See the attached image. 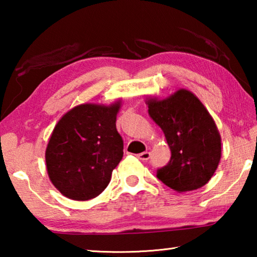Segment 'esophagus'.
<instances>
[{"instance_id":"esophagus-1","label":"esophagus","mask_w":257,"mask_h":257,"mask_svg":"<svg viewBox=\"0 0 257 257\" xmlns=\"http://www.w3.org/2000/svg\"><path fill=\"white\" fill-rule=\"evenodd\" d=\"M137 158L142 161H147L151 158V153L150 152H143L141 154H137Z\"/></svg>"}]
</instances>
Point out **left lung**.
<instances>
[{"label":"left lung","mask_w":257,"mask_h":257,"mask_svg":"<svg viewBox=\"0 0 257 257\" xmlns=\"http://www.w3.org/2000/svg\"><path fill=\"white\" fill-rule=\"evenodd\" d=\"M149 113L163 130L171 159L156 177L176 191L207 184L221 159V137L214 120L193 93L180 89L170 97L147 101Z\"/></svg>","instance_id":"8db88e82"}]
</instances>
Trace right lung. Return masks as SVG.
Here are the masks:
<instances>
[{
  "instance_id": "right-lung-1",
  "label": "right lung",
  "mask_w": 257,
  "mask_h": 257,
  "mask_svg": "<svg viewBox=\"0 0 257 257\" xmlns=\"http://www.w3.org/2000/svg\"><path fill=\"white\" fill-rule=\"evenodd\" d=\"M120 103L81 104L60 119L46 147L47 173L61 194L75 201L98 196L123 156L115 127Z\"/></svg>"
}]
</instances>
